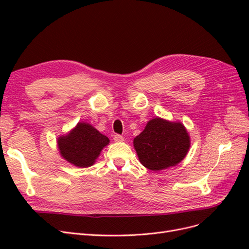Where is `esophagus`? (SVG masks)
Instances as JSON below:
<instances>
[{
  "mask_svg": "<svg viewBox=\"0 0 249 249\" xmlns=\"http://www.w3.org/2000/svg\"><path fill=\"white\" fill-rule=\"evenodd\" d=\"M113 139H114L115 142H122V141H124V137L120 136V135H118V134L114 135V136H113Z\"/></svg>",
  "mask_w": 249,
  "mask_h": 249,
  "instance_id": "1",
  "label": "esophagus"
}]
</instances>
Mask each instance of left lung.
<instances>
[{
    "label": "left lung",
    "mask_w": 249,
    "mask_h": 249,
    "mask_svg": "<svg viewBox=\"0 0 249 249\" xmlns=\"http://www.w3.org/2000/svg\"><path fill=\"white\" fill-rule=\"evenodd\" d=\"M133 144L143 166L160 171L182 162L189 152L191 143L182 123L154 117L134 138Z\"/></svg>",
    "instance_id": "1"
}]
</instances>
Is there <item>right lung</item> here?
<instances>
[{
	"label": "right lung",
	"mask_w": 249,
	"mask_h": 249,
	"mask_svg": "<svg viewBox=\"0 0 249 249\" xmlns=\"http://www.w3.org/2000/svg\"><path fill=\"white\" fill-rule=\"evenodd\" d=\"M109 142V138L93 125L80 122L69 133L57 138V146L64 160L77 167L86 168L92 166Z\"/></svg>",
	"instance_id": "obj_1"
}]
</instances>
